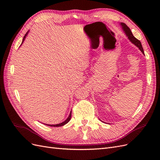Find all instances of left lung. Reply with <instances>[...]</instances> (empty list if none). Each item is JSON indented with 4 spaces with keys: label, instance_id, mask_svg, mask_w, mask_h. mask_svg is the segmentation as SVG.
<instances>
[{
    "label": "left lung",
    "instance_id": "left-lung-1",
    "mask_svg": "<svg viewBox=\"0 0 160 160\" xmlns=\"http://www.w3.org/2000/svg\"><path fill=\"white\" fill-rule=\"evenodd\" d=\"M121 25H122V28L123 29L125 33L126 34V35L128 36V38L130 40V41L132 42H133L135 45H136V46L139 48V50L141 51L143 53V54H144L143 49V47H142L141 42H140L138 39H137V38H135V37L133 35V34H132V31H131L130 28H129L126 25H125V23H123V22L121 23Z\"/></svg>",
    "mask_w": 160,
    "mask_h": 160
}]
</instances>
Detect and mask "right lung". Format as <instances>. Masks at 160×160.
Wrapping results in <instances>:
<instances>
[{
    "label": "right lung",
    "instance_id": "obj_1",
    "mask_svg": "<svg viewBox=\"0 0 160 160\" xmlns=\"http://www.w3.org/2000/svg\"><path fill=\"white\" fill-rule=\"evenodd\" d=\"M27 34H28V32L25 34V35L24 36V37H23V39H22V42L24 41V40H25V37H26V36L27 35ZM71 112L70 113V114H69V118H67L65 122H62L61 123H59V124H56V125H49V126H51V127H60V126H62V125H65L66 123H68L69 121H70V119H71ZM47 125V124H46Z\"/></svg>",
    "mask_w": 160,
    "mask_h": 160
}]
</instances>
